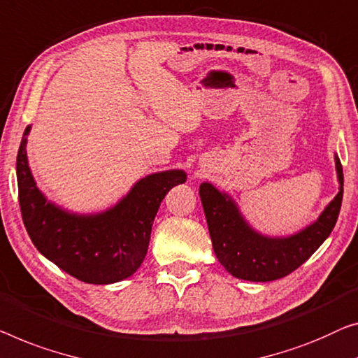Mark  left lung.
<instances>
[{
  "label": "left lung",
  "mask_w": 358,
  "mask_h": 358,
  "mask_svg": "<svg viewBox=\"0 0 358 358\" xmlns=\"http://www.w3.org/2000/svg\"><path fill=\"white\" fill-rule=\"evenodd\" d=\"M339 191L315 222L287 236H270L250 225L238 202L209 181L199 196L209 227L213 252L228 273L246 281H273L299 268L329 236L343 202V165L334 154Z\"/></svg>",
  "instance_id": "8db88e82"
}]
</instances>
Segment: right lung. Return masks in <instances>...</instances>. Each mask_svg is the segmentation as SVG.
<instances>
[{
    "mask_svg": "<svg viewBox=\"0 0 358 358\" xmlns=\"http://www.w3.org/2000/svg\"><path fill=\"white\" fill-rule=\"evenodd\" d=\"M25 128L17 152L19 204L27 233L41 255L73 278L112 285L135 273L146 257L152 222L162 199L186 181L181 169L149 173L114 206L80 213L56 204L38 188L27 157Z\"/></svg>",
    "mask_w": 358,
    "mask_h": 358,
    "instance_id": "obj_1",
    "label": "right lung"
}]
</instances>
